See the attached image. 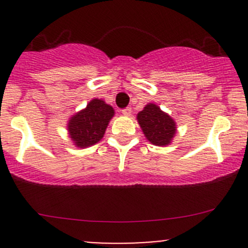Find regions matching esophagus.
I'll return each instance as SVG.
<instances>
[{"mask_svg": "<svg viewBox=\"0 0 248 248\" xmlns=\"http://www.w3.org/2000/svg\"><path fill=\"white\" fill-rule=\"evenodd\" d=\"M121 112H122V114H124V115H131L132 109L129 108V107H127V108L122 109V110H121Z\"/></svg>", "mask_w": 248, "mask_h": 248, "instance_id": "1", "label": "esophagus"}]
</instances>
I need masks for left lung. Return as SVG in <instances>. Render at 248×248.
Wrapping results in <instances>:
<instances>
[{
  "label": "left lung",
  "instance_id": "obj_1",
  "mask_svg": "<svg viewBox=\"0 0 248 248\" xmlns=\"http://www.w3.org/2000/svg\"><path fill=\"white\" fill-rule=\"evenodd\" d=\"M138 122L150 142L157 146H166L176 132L174 120L168 114L162 111L156 104H147L139 112Z\"/></svg>",
  "mask_w": 248,
  "mask_h": 248
}]
</instances>
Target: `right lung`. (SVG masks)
<instances>
[{"instance_id": "add662e5", "label": "right lung", "mask_w": 248, "mask_h": 248, "mask_svg": "<svg viewBox=\"0 0 248 248\" xmlns=\"http://www.w3.org/2000/svg\"><path fill=\"white\" fill-rule=\"evenodd\" d=\"M112 116V107L106 104L102 99H92L86 108L69 120V136L77 146H91L103 138Z\"/></svg>"}]
</instances>
